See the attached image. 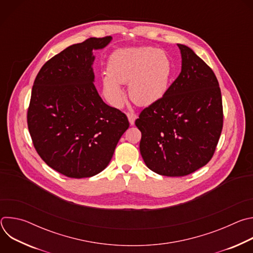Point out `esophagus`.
I'll list each match as a JSON object with an SVG mask.
<instances>
[{
  "label": "esophagus",
  "mask_w": 253,
  "mask_h": 253,
  "mask_svg": "<svg viewBox=\"0 0 253 253\" xmlns=\"http://www.w3.org/2000/svg\"><path fill=\"white\" fill-rule=\"evenodd\" d=\"M127 117H128V120H129L130 125H134L135 120H136V118H137L136 114H134V113H127Z\"/></svg>",
  "instance_id": "34e87169"
}]
</instances>
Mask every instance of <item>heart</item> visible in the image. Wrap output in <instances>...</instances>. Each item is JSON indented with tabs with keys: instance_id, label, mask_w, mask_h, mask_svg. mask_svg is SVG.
I'll return each mask as SVG.
<instances>
[{
	"instance_id": "obj_1",
	"label": "heart",
	"mask_w": 253,
	"mask_h": 253,
	"mask_svg": "<svg viewBox=\"0 0 253 253\" xmlns=\"http://www.w3.org/2000/svg\"><path fill=\"white\" fill-rule=\"evenodd\" d=\"M171 75L167 54L153 47L127 48L115 52L102 80L103 92L113 106L124 101L120 84L128 83L129 98L137 105L148 106L165 94Z\"/></svg>"
}]
</instances>
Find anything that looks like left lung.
<instances>
[{
	"label": "left lung",
	"mask_w": 253,
	"mask_h": 253,
	"mask_svg": "<svg viewBox=\"0 0 253 253\" xmlns=\"http://www.w3.org/2000/svg\"><path fill=\"white\" fill-rule=\"evenodd\" d=\"M178 47L182 58L179 76L135 121L144 162L155 173L170 177L185 176L206 165L223 126L221 91L214 72L189 47Z\"/></svg>",
	"instance_id": "1"
}]
</instances>
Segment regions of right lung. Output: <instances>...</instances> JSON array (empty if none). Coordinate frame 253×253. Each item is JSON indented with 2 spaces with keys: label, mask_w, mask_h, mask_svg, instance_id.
Segmentation results:
<instances>
[{
  "label": "right lung",
  "mask_w": 253,
  "mask_h": 253,
  "mask_svg": "<svg viewBox=\"0 0 253 253\" xmlns=\"http://www.w3.org/2000/svg\"><path fill=\"white\" fill-rule=\"evenodd\" d=\"M111 40L89 38L66 48L44 64L32 88L27 122L34 147L70 178L104 170L129 127L127 116L104 103L94 85L93 50Z\"/></svg>",
  "instance_id": "obj_1"
}]
</instances>
